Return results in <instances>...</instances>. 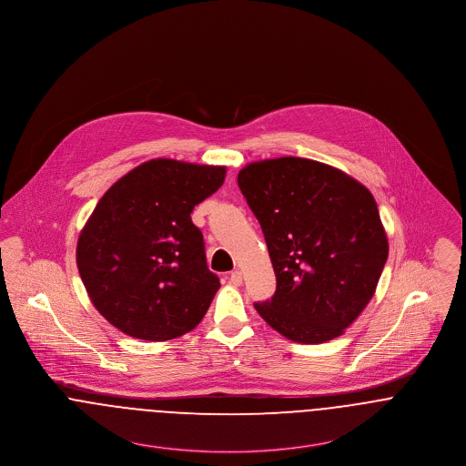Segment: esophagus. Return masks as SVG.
<instances>
[{"mask_svg":"<svg viewBox=\"0 0 466 466\" xmlns=\"http://www.w3.org/2000/svg\"><path fill=\"white\" fill-rule=\"evenodd\" d=\"M228 281H230L234 287L243 285V273H241V271H234V273H230V276H228Z\"/></svg>","mask_w":466,"mask_h":466,"instance_id":"obj_1","label":"esophagus"}]
</instances>
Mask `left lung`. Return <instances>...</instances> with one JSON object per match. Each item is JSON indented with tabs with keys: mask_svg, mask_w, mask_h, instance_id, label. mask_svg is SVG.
Returning <instances> with one entry per match:
<instances>
[{
	"mask_svg": "<svg viewBox=\"0 0 466 466\" xmlns=\"http://www.w3.org/2000/svg\"><path fill=\"white\" fill-rule=\"evenodd\" d=\"M238 185L258 219L276 274L258 315L298 343L343 334L371 301L389 255L377 202L349 174L308 158L247 165Z\"/></svg>",
	"mask_w": 466,
	"mask_h": 466,
	"instance_id": "1",
	"label": "left lung"
}]
</instances>
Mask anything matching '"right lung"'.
Returning a JSON list of instances; mask_svg holds the SVG:
<instances>
[{"mask_svg":"<svg viewBox=\"0 0 466 466\" xmlns=\"http://www.w3.org/2000/svg\"><path fill=\"white\" fill-rule=\"evenodd\" d=\"M225 167L149 160L98 200L77 241L95 308L121 332L165 341L192 330L218 292L193 208L218 190Z\"/></svg>","mask_w":466,"mask_h":466,"instance_id":"right-lung-1","label":"right lung"}]
</instances>
